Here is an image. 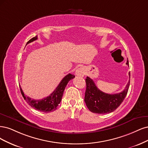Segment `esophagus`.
<instances>
[{
  "instance_id": "1",
  "label": "esophagus",
  "mask_w": 148,
  "mask_h": 148,
  "mask_svg": "<svg viewBox=\"0 0 148 148\" xmlns=\"http://www.w3.org/2000/svg\"><path fill=\"white\" fill-rule=\"evenodd\" d=\"M75 75L79 77H84L85 75V69L84 68H79L75 71Z\"/></svg>"
}]
</instances>
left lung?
Wrapping results in <instances>:
<instances>
[{
	"mask_svg": "<svg viewBox=\"0 0 148 148\" xmlns=\"http://www.w3.org/2000/svg\"><path fill=\"white\" fill-rule=\"evenodd\" d=\"M126 64L129 66L128 60ZM128 74L130 77V73ZM85 82L87 85L84 98L85 104L91 112L102 114L112 112L121 105L126 97L130 86L129 80L125 89L121 93L108 94L99 90L94 81L89 77H87Z\"/></svg>",
	"mask_w": 148,
	"mask_h": 148,
	"instance_id": "1",
	"label": "left lung"
}]
</instances>
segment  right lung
<instances>
[{
  "label": "right lung",
  "instance_id": "add662e5",
  "mask_svg": "<svg viewBox=\"0 0 148 148\" xmlns=\"http://www.w3.org/2000/svg\"><path fill=\"white\" fill-rule=\"evenodd\" d=\"M37 39V36L30 39L27 42L26 45ZM74 77L75 75L71 74H68V75H66L65 77L62 79V80L58 85V87L56 88V89L53 92V93H51L49 97L42 99H33L29 98V97H27L26 95H25V93H24L21 87H20V91L22 96L23 97L24 99L26 100V101L29 104L32 108L35 109L36 110H38L43 112H52L56 110L57 109V106H58V104L60 103L62 97H63L64 90L65 89L66 86L69 82V81Z\"/></svg>",
  "mask_w": 148,
  "mask_h": 148
}]
</instances>
